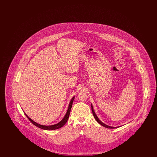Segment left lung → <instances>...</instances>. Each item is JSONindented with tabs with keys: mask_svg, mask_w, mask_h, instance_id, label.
<instances>
[{
	"mask_svg": "<svg viewBox=\"0 0 157 157\" xmlns=\"http://www.w3.org/2000/svg\"><path fill=\"white\" fill-rule=\"evenodd\" d=\"M91 108H92V111L93 115H94V117L95 119L96 120V121H97L98 122L99 124H101L102 126L105 127V128H111V129H112V128H116V127L108 126V125H107L105 124L104 123H103V122H102L101 121H100V120H99V118H98V117L97 116V115H96L95 112H94V108H93V106H92V104H91Z\"/></svg>",
	"mask_w": 157,
	"mask_h": 157,
	"instance_id": "left-lung-1",
	"label": "left lung"
}]
</instances>
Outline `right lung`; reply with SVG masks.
I'll use <instances>...</instances> for the list:
<instances>
[{
	"label": "right lung",
	"mask_w": 157,
	"mask_h": 157,
	"mask_svg": "<svg viewBox=\"0 0 157 157\" xmlns=\"http://www.w3.org/2000/svg\"><path fill=\"white\" fill-rule=\"evenodd\" d=\"M74 98L75 97H74L72 98V99L71 100L70 102H69V106H68V108H67V112L66 113L65 117H63V118L62 120H61L60 121L59 123L56 124H55V125H40L39 124L36 123V122L33 121V120H32L31 118H30L25 113V114L26 115V116L27 117V118L29 119V120L30 121V122L33 124L35 125V126L39 128H41L42 129H45V130H55V129H59L60 128L63 127L67 122V120L69 118V114H70V112H71V108H72V104H73V102H74Z\"/></svg>",
	"instance_id": "1"
}]
</instances>
